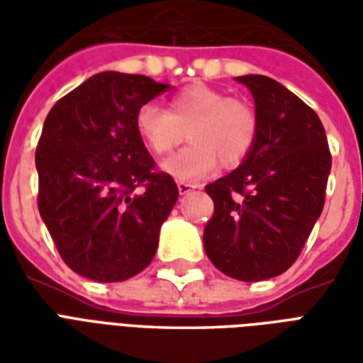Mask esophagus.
I'll list each match as a JSON object with an SVG mask.
<instances>
[{
  "instance_id": "obj_1",
  "label": "esophagus",
  "mask_w": 363,
  "mask_h": 363,
  "mask_svg": "<svg viewBox=\"0 0 363 363\" xmlns=\"http://www.w3.org/2000/svg\"><path fill=\"white\" fill-rule=\"evenodd\" d=\"M177 186H179V192H181V194H189L190 190L200 189L198 184H190V182H182V181L177 182Z\"/></svg>"
}]
</instances>
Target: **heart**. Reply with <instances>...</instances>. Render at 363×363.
<instances>
[{
    "mask_svg": "<svg viewBox=\"0 0 363 363\" xmlns=\"http://www.w3.org/2000/svg\"><path fill=\"white\" fill-rule=\"evenodd\" d=\"M135 130L153 155H169L186 132L190 145L163 163L177 181H198L220 161L223 167L241 163L257 142L259 118L243 99L204 83H194L171 96L165 108L143 104L135 114Z\"/></svg>",
    "mask_w": 363,
    "mask_h": 363,
    "instance_id": "heart-1",
    "label": "heart"
}]
</instances>
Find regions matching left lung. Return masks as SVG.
<instances>
[{
  "mask_svg": "<svg viewBox=\"0 0 363 363\" xmlns=\"http://www.w3.org/2000/svg\"><path fill=\"white\" fill-rule=\"evenodd\" d=\"M255 99L257 142L243 163L206 186L213 200L204 249L243 281L286 272L325 206L330 151L317 112L267 75H241Z\"/></svg>",
  "mask_w": 363,
  "mask_h": 363,
  "instance_id": "1",
  "label": "left lung"
}]
</instances>
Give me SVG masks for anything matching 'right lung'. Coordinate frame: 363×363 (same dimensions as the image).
Returning <instances> with one entry per match:
<instances>
[{
    "label": "right lung",
    "mask_w": 363,
    "mask_h": 363,
    "mask_svg": "<svg viewBox=\"0 0 363 363\" xmlns=\"http://www.w3.org/2000/svg\"><path fill=\"white\" fill-rule=\"evenodd\" d=\"M167 87L147 75L101 72L44 120L38 212L60 257L89 280H128L155 257L179 189L155 169L135 114Z\"/></svg>",
    "instance_id": "obj_1"
}]
</instances>
